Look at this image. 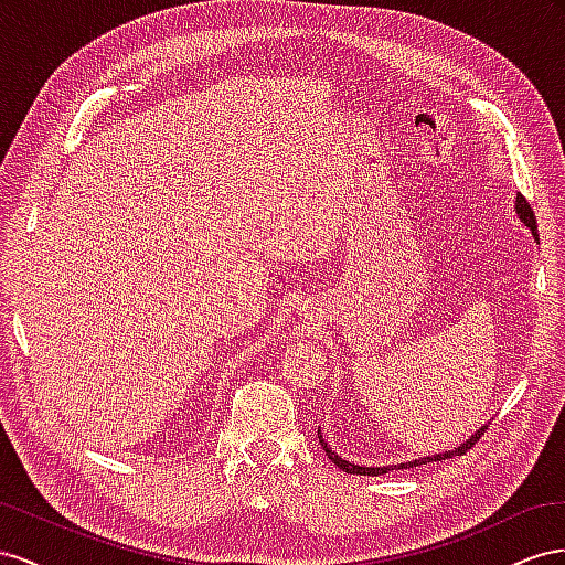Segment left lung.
<instances>
[{
	"mask_svg": "<svg viewBox=\"0 0 565 565\" xmlns=\"http://www.w3.org/2000/svg\"><path fill=\"white\" fill-rule=\"evenodd\" d=\"M515 213H519L521 222L525 224V227L533 230V234H535V238H537V220H535L533 207H530V203L525 201L523 193H519V196H515ZM486 430H488V426H486V428H480L476 435H471V440H466L461 447H455L452 452H445V455H433V457H424V459H414V461H407V463H399V469H414V466H422V463H430V461H443V459H449V457H459V455H463V452H466V449H471V447L476 445V440H478L480 435L486 433ZM317 435H319V443H321V447H324V452L329 455V459H331V461L338 466V469L345 471V473H360V476H383V473L393 471V466H379V469H374V466H358V463H350V461H345V459L338 457L335 452H331V447L324 443V438H321V430H317Z\"/></svg>",
	"mask_w": 565,
	"mask_h": 565,
	"instance_id": "8db88e82",
	"label": "left lung"
}]
</instances>
